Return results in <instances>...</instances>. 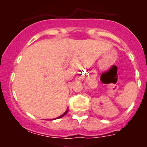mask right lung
Segmentation results:
<instances>
[{"label": "right lung", "mask_w": 147, "mask_h": 147, "mask_svg": "<svg viewBox=\"0 0 147 147\" xmlns=\"http://www.w3.org/2000/svg\"><path fill=\"white\" fill-rule=\"evenodd\" d=\"M67 112H68V107H67V110L66 111H65V112H64V113H63V115H60V117H57V118H55V119H60V118H61V117H63V116H65V115H66V114L67 113Z\"/></svg>", "instance_id": "obj_1"}]
</instances>
